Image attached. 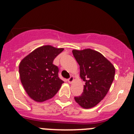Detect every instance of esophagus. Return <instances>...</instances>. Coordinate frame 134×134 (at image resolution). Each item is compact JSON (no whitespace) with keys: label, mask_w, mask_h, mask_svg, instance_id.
Instances as JSON below:
<instances>
[{"label":"esophagus","mask_w":134,"mask_h":134,"mask_svg":"<svg viewBox=\"0 0 134 134\" xmlns=\"http://www.w3.org/2000/svg\"><path fill=\"white\" fill-rule=\"evenodd\" d=\"M73 81H74V77H73L72 76H71L68 79V82L70 84H71V83H72Z\"/></svg>","instance_id":"1"}]
</instances>
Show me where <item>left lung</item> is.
Segmentation results:
<instances>
[{"mask_svg":"<svg viewBox=\"0 0 134 134\" xmlns=\"http://www.w3.org/2000/svg\"><path fill=\"white\" fill-rule=\"evenodd\" d=\"M72 54L80 66V78L85 82L83 93L74 99L82 108H92L108 93L115 69L105 57L93 49H74Z\"/></svg>","mask_w":134,"mask_h":134,"instance_id":"8db88e82","label":"left lung"}]
</instances>
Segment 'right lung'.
<instances>
[{"mask_svg": "<svg viewBox=\"0 0 134 134\" xmlns=\"http://www.w3.org/2000/svg\"><path fill=\"white\" fill-rule=\"evenodd\" d=\"M64 48L43 46L25 57L19 64L20 79L26 93L33 100L43 102L52 98L64 81L58 77L59 69L53 64Z\"/></svg>", "mask_w": 134, "mask_h": 134, "instance_id": "right-lung-1", "label": "right lung"}]
</instances>
